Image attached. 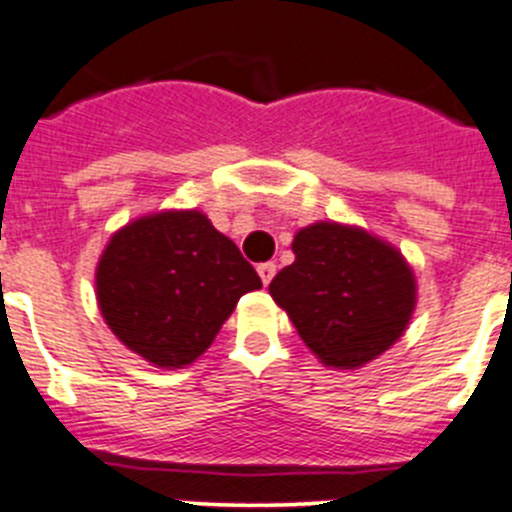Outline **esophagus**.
I'll list each match as a JSON object with an SVG mask.
<instances>
[{
	"label": "esophagus",
	"mask_w": 512,
	"mask_h": 512,
	"mask_svg": "<svg viewBox=\"0 0 512 512\" xmlns=\"http://www.w3.org/2000/svg\"><path fill=\"white\" fill-rule=\"evenodd\" d=\"M275 272H278L275 262H262V265H257V275H260L262 285H270V280L275 278Z\"/></svg>",
	"instance_id": "34e87169"
}]
</instances>
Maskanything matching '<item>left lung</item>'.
Here are the masks:
<instances>
[{
	"mask_svg": "<svg viewBox=\"0 0 512 512\" xmlns=\"http://www.w3.org/2000/svg\"><path fill=\"white\" fill-rule=\"evenodd\" d=\"M293 252L270 295L323 366L361 369L404 336L417 278L391 242L356 224L315 222L295 232Z\"/></svg>",
	"mask_w": 512,
	"mask_h": 512,
	"instance_id": "obj_1",
	"label": "left lung"
}]
</instances>
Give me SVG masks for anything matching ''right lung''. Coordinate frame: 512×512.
Listing matches in <instances>:
<instances>
[{"label": "right lung", "mask_w": 512, "mask_h": 512, "mask_svg": "<svg viewBox=\"0 0 512 512\" xmlns=\"http://www.w3.org/2000/svg\"><path fill=\"white\" fill-rule=\"evenodd\" d=\"M260 288L255 267L199 209H164L123 224L95 267L103 321L159 369L194 364L237 300Z\"/></svg>", "instance_id": "right-lung-1"}]
</instances>
